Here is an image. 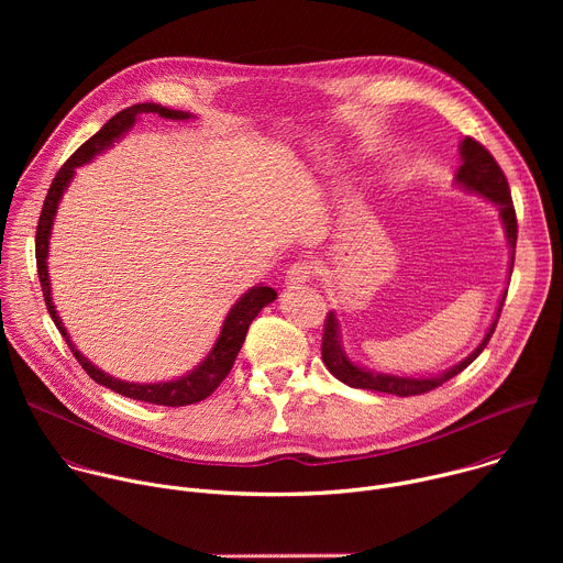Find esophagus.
Returning a JSON list of instances; mask_svg holds the SVG:
<instances>
[{"label": "esophagus", "mask_w": 563, "mask_h": 563, "mask_svg": "<svg viewBox=\"0 0 563 563\" xmlns=\"http://www.w3.org/2000/svg\"><path fill=\"white\" fill-rule=\"evenodd\" d=\"M313 274H316L313 263H309V261H298V263H294V265L287 269L285 283H287V285H305V283H309V280L313 278Z\"/></svg>", "instance_id": "1"}]
</instances>
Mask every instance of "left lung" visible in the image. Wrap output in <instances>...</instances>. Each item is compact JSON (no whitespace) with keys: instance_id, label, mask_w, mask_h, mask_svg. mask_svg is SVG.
Masks as SVG:
<instances>
[{"instance_id":"8db88e82","label":"left lung","mask_w":563,"mask_h":563,"mask_svg":"<svg viewBox=\"0 0 563 563\" xmlns=\"http://www.w3.org/2000/svg\"><path fill=\"white\" fill-rule=\"evenodd\" d=\"M461 167L454 176V183L459 187H463L465 191H474L478 196H484L486 200H490L504 222V231L508 238V245L512 250L510 256V274H512V265H515V247H517V213H515V205H512V196H510V187L508 180L501 172V167L497 165V159L493 157V153L478 144L472 137H463L461 146ZM508 289L501 294L499 300V309L497 316L493 320V325L488 328L484 341L478 343V347L463 358L459 365L445 369L439 376H428V378H412V376H394V374H378L365 367H358L356 363H352L341 345V325L339 318L334 311L328 313L325 318V334H323V347H320V354H323V363L325 367L345 385L350 387H358V389H372V391H385V394H396V396H417V394H426L439 385H443L445 380H450L452 376H456L459 372H463L481 352L486 350L490 336L495 334L497 320L501 316V307L506 300Z\"/></svg>"}]
</instances>
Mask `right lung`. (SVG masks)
<instances>
[{
	"instance_id": "obj_1",
	"label": "right lung",
	"mask_w": 563,
	"mask_h": 563,
	"mask_svg": "<svg viewBox=\"0 0 563 563\" xmlns=\"http://www.w3.org/2000/svg\"><path fill=\"white\" fill-rule=\"evenodd\" d=\"M142 113H157L159 118H169V120H189L191 113L185 111H174L167 107H159L153 102H144V104H133L124 111H120L118 115H113L93 137H89L82 146H79L66 163L62 165V169L57 172V176L51 183V189L46 194L42 213H40V222H37V235H35V258H37V276H40V285H42V294L46 300V309L53 318V323L57 325L59 334L64 336V341L68 343L73 356L77 358V363L85 367V372L100 385L135 398V400H146V404L153 406H167V408H180V406H191L198 404V400H205L209 394H213V389L227 378V374L233 367V361L245 343L247 330L252 325V320L258 316V311L263 307H267L269 302L276 300V291L272 287L265 285H256L252 287L243 298H238V302L229 309L220 336L216 341V345L211 347L209 356L189 374L176 378V380H167V383H129V380H120L109 376L107 372H102L100 367H96L87 356H82L77 352V347L70 343V336L66 334L62 320L55 311L53 298H51V280H48V240H51V229L55 222V213H57V205L62 200V194L66 191L68 183L75 176V167H82L96 155H100L104 148H109L115 140H120L137 120V115Z\"/></svg>"
}]
</instances>
